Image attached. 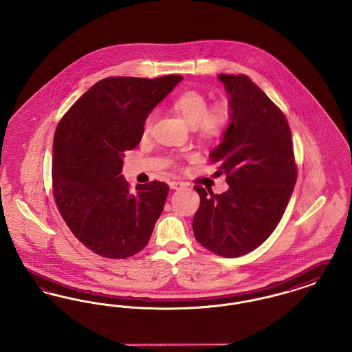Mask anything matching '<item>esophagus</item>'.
I'll use <instances>...</instances> for the list:
<instances>
[{
    "mask_svg": "<svg viewBox=\"0 0 352 352\" xmlns=\"http://www.w3.org/2000/svg\"><path fill=\"white\" fill-rule=\"evenodd\" d=\"M168 186H170V188H171V190H181V188H184V182H177V181H171V182L168 184Z\"/></svg>",
    "mask_w": 352,
    "mask_h": 352,
    "instance_id": "obj_1",
    "label": "esophagus"
}]
</instances>
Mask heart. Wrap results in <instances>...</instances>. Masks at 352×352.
I'll return each instance as SVG.
<instances>
[{"instance_id": "b5f03b06", "label": "heart", "mask_w": 352, "mask_h": 352, "mask_svg": "<svg viewBox=\"0 0 352 352\" xmlns=\"http://www.w3.org/2000/svg\"><path fill=\"white\" fill-rule=\"evenodd\" d=\"M174 109L187 121L191 128L204 138H215L226 131L231 111L227 102L220 101L208 108L207 98L198 91H186L174 102ZM155 112L149 113L144 122V133H149L153 128Z\"/></svg>"}]
</instances>
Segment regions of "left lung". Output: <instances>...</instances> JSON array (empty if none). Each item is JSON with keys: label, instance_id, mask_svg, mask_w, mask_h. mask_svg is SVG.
<instances>
[{"label": "left lung", "instance_id": "obj_1", "mask_svg": "<svg viewBox=\"0 0 352 352\" xmlns=\"http://www.w3.org/2000/svg\"><path fill=\"white\" fill-rule=\"evenodd\" d=\"M231 118L210 161L230 188L195 186L201 206L192 231L201 245L237 257L263 244L284 215L297 181L292 132L284 113L245 75L220 74Z\"/></svg>", "mask_w": 352, "mask_h": 352}]
</instances>
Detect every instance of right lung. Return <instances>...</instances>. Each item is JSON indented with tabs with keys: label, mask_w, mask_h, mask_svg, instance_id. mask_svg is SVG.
<instances>
[{
	"label": "right lung",
	"mask_w": 352,
	"mask_h": 352,
	"mask_svg": "<svg viewBox=\"0 0 352 352\" xmlns=\"http://www.w3.org/2000/svg\"><path fill=\"white\" fill-rule=\"evenodd\" d=\"M184 78H107L92 85L58 124L52 146V191L68 228L107 258H126L146 247L168 198L153 181L131 192L121 175L144 122Z\"/></svg>",
	"instance_id": "obj_1"
}]
</instances>
